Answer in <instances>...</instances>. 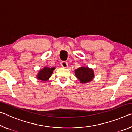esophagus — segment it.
<instances>
[{"mask_svg": "<svg viewBox=\"0 0 132 132\" xmlns=\"http://www.w3.org/2000/svg\"><path fill=\"white\" fill-rule=\"evenodd\" d=\"M61 66H62V68H68V63H67L66 62L63 61V62H62V63H61Z\"/></svg>", "mask_w": 132, "mask_h": 132, "instance_id": "1", "label": "esophagus"}]
</instances>
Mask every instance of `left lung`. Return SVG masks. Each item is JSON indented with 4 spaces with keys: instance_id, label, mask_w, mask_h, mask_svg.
Wrapping results in <instances>:
<instances>
[{
    "instance_id": "1",
    "label": "left lung",
    "mask_w": 132,
    "mask_h": 132,
    "mask_svg": "<svg viewBox=\"0 0 132 132\" xmlns=\"http://www.w3.org/2000/svg\"><path fill=\"white\" fill-rule=\"evenodd\" d=\"M75 76L81 83H86L92 81L94 77L93 69L88 67L82 66L75 70Z\"/></svg>"
}]
</instances>
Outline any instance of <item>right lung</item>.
I'll use <instances>...</instances> for the list:
<instances>
[{
	"mask_svg": "<svg viewBox=\"0 0 132 132\" xmlns=\"http://www.w3.org/2000/svg\"><path fill=\"white\" fill-rule=\"evenodd\" d=\"M55 69V68H49L47 66H45L43 68L40 69L39 72L37 75V79L42 81H46L50 79L51 75L53 73V71Z\"/></svg>",
	"mask_w": 132,
	"mask_h": 132,
	"instance_id": "right-lung-1",
	"label": "right lung"
}]
</instances>
